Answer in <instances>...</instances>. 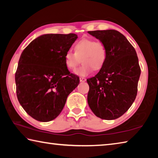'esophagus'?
I'll return each mask as SVG.
<instances>
[{
	"label": "esophagus",
	"instance_id": "obj_1",
	"mask_svg": "<svg viewBox=\"0 0 158 158\" xmlns=\"http://www.w3.org/2000/svg\"><path fill=\"white\" fill-rule=\"evenodd\" d=\"M79 80H80V81H81V82H84V81H85V80H86V79H85L84 77H80Z\"/></svg>",
	"mask_w": 158,
	"mask_h": 158
}]
</instances>
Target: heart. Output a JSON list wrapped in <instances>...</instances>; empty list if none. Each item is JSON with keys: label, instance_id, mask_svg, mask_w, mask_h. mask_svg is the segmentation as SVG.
Instances as JSON below:
<instances>
[{"label": "heart", "instance_id": "heart-1", "mask_svg": "<svg viewBox=\"0 0 158 158\" xmlns=\"http://www.w3.org/2000/svg\"><path fill=\"white\" fill-rule=\"evenodd\" d=\"M74 53L70 51L65 54V63L70 70H74L82 60L83 65L75 71L79 76L85 77L93 69L100 70L105 65L107 57V48L103 42L93 39H82L74 46Z\"/></svg>", "mask_w": 158, "mask_h": 158}]
</instances>
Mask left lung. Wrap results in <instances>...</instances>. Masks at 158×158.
Wrapping results in <instances>:
<instances>
[{
    "label": "left lung",
    "instance_id": "8db88e82",
    "mask_svg": "<svg viewBox=\"0 0 158 158\" xmlns=\"http://www.w3.org/2000/svg\"><path fill=\"white\" fill-rule=\"evenodd\" d=\"M106 44L107 57L95 77L88 79V103L96 116L105 120L121 117L132 105L137 94L141 74L135 48L115 30L88 32Z\"/></svg>",
    "mask_w": 158,
    "mask_h": 158
}]
</instances>
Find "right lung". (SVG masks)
<instances>
[{"mask_svg": "<svg viewBox=\"0 0 158 158\" xmlns=\"http://www.w3.org/2000/svg\"><path fill=\"white\" fill-rule=\"evenodd\" d=\"M77 37L74 33L42 35L21 53L16 92L21 106L37 121L55 119L79 84V77L69 73L64 59Z\"/></svg>", "mask_w": 158, "mask_h": 158, "instance_id": "1", "label": "right lung"}]
</instances>
